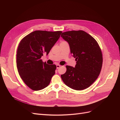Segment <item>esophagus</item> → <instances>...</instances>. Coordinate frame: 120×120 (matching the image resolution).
I'll use <instances>...</instances> for the list:
<instances>
[{
  "instance_id": "obj_1",
  "label": "esophagus",
  "mask_w": 120,
  "mask_h": 120,
  "mask_svg": "<svg viewBox=\"0 0 120 120\" xmlns=\"http://www.w3.org/2000/svg\"><path fill=\"white\" fill-rule=\"evenodd\" d=\"M60 67H61V66H60V65H56V68H57V69L59 68Z\"/></svg>"
}]
</instances>
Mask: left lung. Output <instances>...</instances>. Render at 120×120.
I'll return each instance as SVG.
<instances>
[{"instance_id":"obj_1","label":"left lung","mask_w":120,"mask_h":120,"mask_svg":"<svg viewBox=\"0 0 120 120\" xmlns=\"http://www.w3.org/2000/svg\"><path fill=\"white\" fill-rule=\"evenodd\" d=\"M61 36L68 42L76 61L75 68L66 66L67 71L61 75V78L73 90H85L95 81L101 71V49L96 40L83 30L66 31Z\"/></svg>"}]
</instances>
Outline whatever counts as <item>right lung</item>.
Segmentation results:
<instances>
[{
	"instance_id": "obj_1",
	"label": "right lung",
	"mask_w": 120,
	"mask_h": 120,
	"mask_svg": "<svg viewBox=\"0 0 120 120\" xmlns=\"http://www.w3.org/2000/svg\"><path fill=\"white\" fill-rule=\"evenodd\" d=\"M61 31L35 30L20 41L16 51V66L25 84L33 90H39L49 86L56 68L41 59L48 55L59 38Z\"/></svg>"
}]
</instances>
